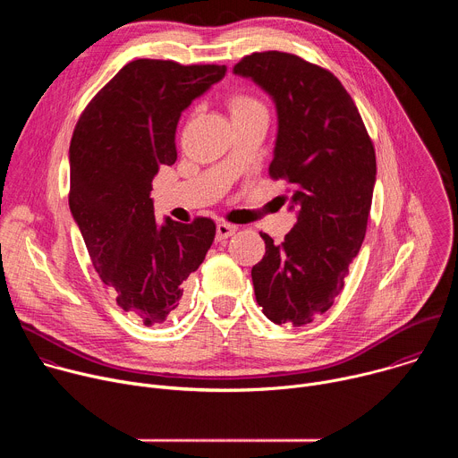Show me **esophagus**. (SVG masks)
<instances>
[{"label":"esophagus","instance_id":"obj_1","mask_svg":"<svg viewBox=\"0 0 458 458\" xmlns=\"http://www.w3.org/2000/svg\"><path fill=\"white\" fill-rule=\"evenodd\" d=\"M239 228L235 225H230V223H219L217 225V241H223V239H228L232 237Z\"/></svg>","mask_w":458,"mask_h":458}]
</instances>
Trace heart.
Returning <instances> with one entry per match:
<instances>
[{
    "label": "heart",
    "mask_w": 458,
    "mask_h": 458,
    "mask_svg": "<svg viewBox=\"0 0 458 458\" xmlns=\"http://www.w3.org/2000/svg\"><path fill=\"white\" fill-rule=\"evenodd\" d=\"M228 108H230L232 117L244 115V114H250V112H257V110H267L263 101L257 99L251 94H246V92L230 94L228 96Z\"/></svg>",
    "instance_id": "1"
}]
</instances>
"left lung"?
<instances>
[{"label": "left lung", "mask_w": 458, "mask_h": 458, "mask_svg": "<svg viewBox=\"0 0 458 458\" xmlns=\"http://www.w3.org/2000/svg\"><path fill=\"white\" fill-rule=\"evenodd\" d=\"M233 72L276 101L279 132L270 177L286 182L283 205H299L281 244L251 268L257 304L276 324H310L328 311L366 235L377 161L373 141L343 83L295 54L244 55Z\"/></svg>", "instance_id": "obj_1"}]
</instances>
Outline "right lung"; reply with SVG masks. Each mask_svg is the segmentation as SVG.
I'll return each mask as SVG.
<instances>
[{"label": "right lung", "mask_w": 458, "mask_h": 458, "mask_svg": "<svg viewBox=\"0 0 458 458\" xmlns=\"http://www.w3.org/2000/svg\"><path fill=\"white\" fill-rule=\"evenodd\" d=\"M226 74L225 64L134 59L92 98L71 141V212L117 304L143 320L177 311L182 283L205 260L216 223L156 221L152 179L177 159L181 112Z\"/></svg>", "instance_id": "right-lung-1"}]
</instances>
